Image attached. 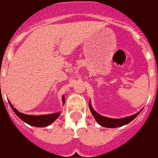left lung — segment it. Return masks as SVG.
<instances>
[{
    "instance_id": "8db88e82",
    "label": "left lung",
    "mask_w": 158,
    "mask_h": 158,
    "mask_svg": "<svg viewBox=\"0 0 158 158\" xmlns=\"http://www.w3.org/2000/svg\"><path fill=\"white\" fill-rule=\"evenodd\" d=\"M89 109H90V112L93 114L94 117L96 120V122L99 123L100 126L104 127H108V128H115V127H122V126H124V125H127L128 123L131 122V121H133L135 118L139 113H136L135 115H133V116H131V117H125V118H121V119H113V118H109V117H103V116H101L99 115V113H97L92 108L91 105H90V103H89Z\"/></svg>"
}]
</instances>
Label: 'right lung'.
<instances>
[{"label":"right lung","instance_id":"right-lung-1","mask_svg":"<svg viewBox=\"0 0 158 158\" xmlns=\"http://www.w3.org/2000/svg\"><path fill=\"white\" fill-rule=\"evenodd\" d=\"M65 99L64 96H63V102L64 103ZM10 103L12 110L15 112V113L17 115L18 117H19L20 119L23 121L24 122L27 123L28 125H31L32 127H44L46 126H49L51 124L55 119H57L59 117V113H52V114H47V115H40V116H31V115H26L23 113H21L19 112H18L15 108H14L12 104Z\"/></svg>","mask_w":158,"mask_h":158}]
</instances>
